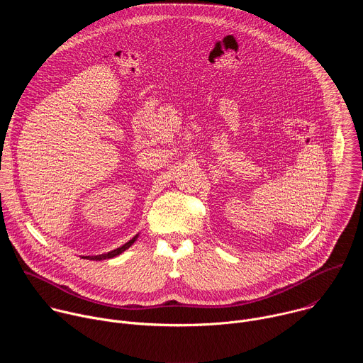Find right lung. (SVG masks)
<instances>
[{"instance_id":"1","label":"right lung","mask_w":363,"mask_h":363,"mask_svg":"<svg viewBox=\"0 0 363 363\" xmlns=\"http://www.w3.org/2000/svg\"><path fill=\"white\" fill-rule=\"evenodd\" d=\"M136 238H138V235H135L132 240H129L126 244H123L122 247H119V248H116V250H113V251H109V252H106V254H99V255H87V257H84V258H87V260H106V258H113V257H116V255H119V254H122L125 250H128L135 241H136Z\"/></svg>"}]
</instances>
